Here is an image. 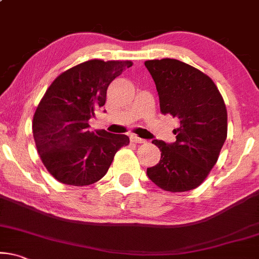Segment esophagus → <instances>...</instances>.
I'll list each match as a JSON object with an SVG mask.
<instances>
[{"label": "esophagus", "mask_w": 259, "mask_h": 259, "mask_svg": "<svg viewBox=\"0 0 259 259\" xmlns=\"http://www.w3.org/2000/svg\"><path fill=\"white\" fill-rule=\"evenodd\" d=\"M130 141H132L133 143H144V142H146V140L141 139V137L134 135V134H133V135H130Z\"/></svg>", "instance_id": "obj_1"}]
</instances>
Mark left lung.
Returning <instances> with one entry per match:
<instances>
[{
  "mask_svg": "<svg viewBox=\"0 0 259 259\" xmlns=\"http://www.w3.org/2000/svg\"><path fill=\"white\" fill-rule=\"evenodd\" d=\"M144 65L156 85L161 112L180 120L174 143L153 141L161 160L147 175L163 191H191L218 161L227 136L225 103L212 79L191 65L169 58Z\"/></svg>",
  "mask_w": 259,
  "mask_h": 259,
  "instance_id": "obj_1",
  "label": "left lung"
}]
</instances>
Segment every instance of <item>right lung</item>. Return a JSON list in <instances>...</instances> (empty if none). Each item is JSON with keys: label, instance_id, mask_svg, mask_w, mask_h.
Here are the masks:
<instances>
[{"label": "right lung", "instance_id": "1", "mask_svg": "<svg viewBox=\"0 0 259 259\" xmlns=\"http://www.w3.org/2000/svg\"><path fill=\"white\" fill-rule=\"evenodd\" d=\"M130 60L85 61L54 79L33 117V136L41 161L65 185L88 186L104 177L129 137L105 130L89 132V119L106 101L110 82Z\"/></svg>", "mask_w": 259, "mask_h": 259}]
</instances>
